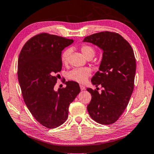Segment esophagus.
<instances>
[{
  "label": "esophagus",
  "instance_id": "obj_1",
  "mask_svg": "<svg viewBox=\"0 0 154 154\" xmlns=\"http://www.w3.org/2000/svg\"><path fill=\"white\" fill-rule=\"evenodd\" d=\"M80 90H81V91H84V90L85 89V86H83V85H80Z\"/></svg>",
  "mask_w": 154,
  "mask_h": 154
}]
</instances>
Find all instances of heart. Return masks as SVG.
Instances as JSON below:
<instances>
[{"instance_id":"1","label":"heart","mask_w":154,"mask_h":154,"mask_svg":"<svg viewBox=\"0 0 154 154\" xmlns=\"http://www.w3.org/2000/svg\"><path fill=\"white\" fill-rule=\"evenodd\" d=\"M80 50L82 54L86 58L89 57L94 56L95 51L93 48L88 45H82L80 47ZM69 55V50H66L63 52L62 55V62L63 64H66L68 62V56ZM91 72L88 68H75L68 72V78L69 80L78 83H85L88 79V78L91 76Z\"/></svg>"}]
</instances>
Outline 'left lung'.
Here are the masks:
<instances>
[{
	"label": "left lung",
	"instance_id": "left-lung-1",
	"mask_svg": "<svg viewBox=\"0 0 154 154\" xmlns=\"http://www.w3.org/2000/svg\"><path fill=\"white\" fill-rule=\"evenodd\" d=\"M83 42L91 43L102 50L99 70L92 78L93 85L103 90L87 88L91 101L87 110L91 118L102 125L115 123L126 109L134 88L136 61L131 46L119 34L103 31L86 37Z\"/></svg>",
	"mask_w": 154,
	"mask_h": 154
}]
</instances>
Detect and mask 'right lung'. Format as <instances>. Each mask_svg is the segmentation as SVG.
Returning a JSON list of instances; mask_svg holds the SVG:
<instances>
[{
    "label": "right lung",
    "mask_w": 154,
    "mask_h": 154,
    "mask_svg": "<svg viewBox=\"0 0 154 154\" xmlns=\"http://www.w3.org/2000/svg\"><path fill=\"white\" fill-rule=\"evenodd\" d=\"M73 39L48 33L26 42L18 60V80L25 103L34 118L49 129L67 120L69 105L80 93L79 85L66 82V88L54 91L56 74L62 69V51Z\"/></svg>",
    "instance_id": "add662e5"
}]
</instances>
